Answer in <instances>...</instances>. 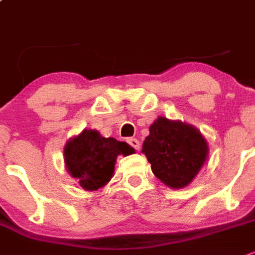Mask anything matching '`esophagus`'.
<instances>
[{
	"instance_id": "1",
	"label": "esophagus",
	"mask_w": 255,
	"mask_h": 255,
	"mask_svg": "<svg viewBox=\"0 0 255 255\" xmlns=\"http://www.w3.org/2000/svg\"><path fill=\"white\" fill-rule=\"evenodd\" d=\"M128 143H129L130 146H132V148H134L135 150H139V149H140V141L137 139H134V137H130V139H128Z\"/></svg>"
}]
</instances>
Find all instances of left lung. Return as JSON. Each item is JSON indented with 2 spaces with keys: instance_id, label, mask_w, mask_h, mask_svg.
<instances>
[{
  "instance_id": "obj_1",
  "label": "left lung",
  "mask_w": 255,
  "mask_h": 255,
  "mask_svg": "<svg viewBox=\"0 0 255 255\" xmlns=\"http://www.w3.org/2000/svg\"><path fill=\"white\" fill-rule=\"evenodd\" d=\"M141 153L156 178L170 188H183L206 163L209 144L191 124L159 116L149 126Z\"/></svg>"
}]
</instances>
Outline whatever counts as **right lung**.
<instances>
[{
  "instance_id": "1",
  "label": "right lung",
  "mask_w": 255,
  "mask_h": 255,
  "mask_svg": "<svg viewBox=\"0 0 255 255\" xmlns=\"http://www.w3.org/2000/svg\"><path fill=\"white\" fill-rule=\"evenodd\" d=\"M135 149L115 137H104L95 129H85L71 137L63 149L65 169L86 191H97L111 181L119 155Z\"/></svg>"
}]
</instances>
